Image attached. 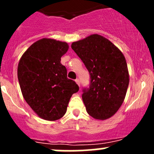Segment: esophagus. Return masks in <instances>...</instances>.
Segmentation results:
<instances>
[{
	"instance_id": "esophagus-1",
	"label": "esophagus",
	"mask_w": 154,
	"mask_h": 154,
	"mask_svg": "<svg viewBox=\"0 0 154 154\" xmlns=\"http://www.w3.org/2000/svg\"><path fill=\"white\" fill-rule=\"evenodd\" d=\"M75 81H76V83H77V85H78L79 86H80V80H79V79H76Z\"/></svg>"
}]
</instances>
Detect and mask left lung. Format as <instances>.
I'll list each match as a JSON object with an SVG mask.
<instances>
[{
	"instance_id": "1",
	"label": "left lung",
	"mask_w": 154,
	"mask_h": 154,
	"mask_svg": "<svg viewBox=\"0 0 154 154\" xmlns=\"http://www.w3.org/2000/svg\"><path fill=\"white\" fill-rule=\"evenodd\" d=\"M71 48L90 74L88 87L83 88L87 112L105 120L122 106L129 86V74L123 54L104 37L94 34L73 42Z\"/></svg>"
}]
</instances>
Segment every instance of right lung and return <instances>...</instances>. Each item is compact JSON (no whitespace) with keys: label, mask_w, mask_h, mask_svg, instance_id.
Masks as SVG:
<instances>
[{"label":"right lung","mask_w":154,"mask_h":154,"mask_svg":"<svg viewBox=\"0 0 154 154\" xmlns=\"http://www.w3.org/2000/svg\"><path fill=\"white\" fill-rule=\"evenodd\" d=\"M68 49L67 43L42 38L26 51L18 63V78L24 98L45 120L63 117L71 97L79 90L60 63Z\"/></svg>","instance_id":"obj_1"}]
</instances>
